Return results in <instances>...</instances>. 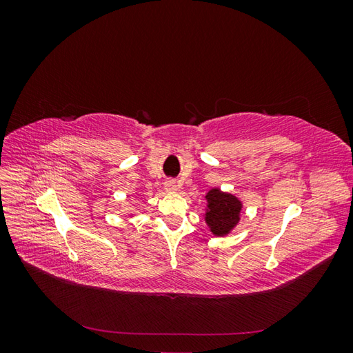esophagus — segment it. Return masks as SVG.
<instances>
[{
  "mask_svg": "<svg viewBox=\"0 0 353 353\" xmlns=\"http://www.w3.org/2000/svg\"><path fill=\"white\" fill-rule=\"evenodd\" d=\"M165 190L168 191V193H176L178 191V184L175 179H168L165 183Z\"/></svg>",
  "mask_w": 353,
  "mask_h": 353,
  "instance_id": "esophagus-1",
  "label": "esophagus"
}]
</instances>
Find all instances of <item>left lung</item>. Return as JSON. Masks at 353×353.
<instances>
[{"label":"left lung","mask_w":353,"mask_h":353,"mask_svg":"<svg viewBox=\"0 0 353 353\" xmlns=\"http://www.w3.org/2000/svg\"><path fill=\"white\" fill-rule=\"evenodd\" d=\"M205 218L209 231L216 237H225L239 225L243 210V201L228 191L215 187L210 188L206 196Z\"/></svg>","instance_id":"8db88e82"}]
</instances>
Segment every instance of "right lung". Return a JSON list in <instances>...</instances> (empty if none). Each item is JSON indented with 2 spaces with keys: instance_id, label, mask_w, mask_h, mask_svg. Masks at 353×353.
I'll return each mask as SVG.
<instances>
[{
  "instance_id": "right-lung-1",
  "label": "right lung",
  "mask_w": 353,
  "mask_h": 353,
  "mask_svg": "<svg viewBox=\"0 0 353 353\" xmlns=\"http://www.w3.org/2000/svg\"><path fill=\"white\" fill-rule=\"evenodd\" d=\"M126 216V215H125ZM128 216H130V218H132L134 216V213H130V215H128Z\"/></svg>"
}]
</instances>
